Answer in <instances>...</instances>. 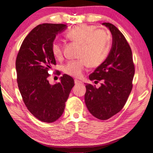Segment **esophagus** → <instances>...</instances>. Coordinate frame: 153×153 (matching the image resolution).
Listing matches in <instances>:
<instances>
[{"label":"esophagus","mask_w":153,"mask_h":153,"mask_svg":"<svg viewBox=\"0 0 153 153\" xmlns=\"http://www.w3.org/2000/svg\"><path fill=\"white\" fill-rule=\"evenodd\" d=\"M74 83L76 85H80V84H82V82L81 81H79V80H78V79H75L74 80Z\"/></svg>","instance_id":"34e87169"}]
</instances>
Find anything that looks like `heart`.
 I'll list each match as a JSON object with an SVG mask.
<instances>
[{
	"mask_svg": "<svg viewBox=\"0 0 153 153\" xmlns=\"http://www.w3.org/2000/svg\"><path fill=\"white\" fill-rule=\"evenodd\" d=\"M66 37L81 45L77 60H71L64 66V71L74 77H80L88 65L100 66L108 57L111 48V37L105 29H97L89 25H80L67 32ZM52 52L56 57H60L63 46L60 42L54 40L52 44Z\"/></svg>",
	"mask_w": 153,
	"mask_h": 153,
	"instance_id": "1",
	"label": "heart"
}]
</instances>
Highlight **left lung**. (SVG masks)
Listing matches in <instances>:
<instances>
[{"label":"left lung","instance_id":"1","mask_svg":"<svg viewBox=\"0 0 153 153\" xmlns=\"http://www.w3.org/2000/svg\"><path fill=\"white\" fill-rule=\"evenodd\" d=\"M102 25L111 32L112 46L105 61L89 75L95 83L101 81V86L85 85V101L93 116L105 120L124 108L132 89L135 70L132 50L124 35L113 24Z\"/></svg>","mask_w":153,"mask_h":153}]
</instances>
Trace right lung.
<instances>
[{
  "label": "right lung",
  "mask_w": 153,
  "mask_h": 153,
  "mask_svg": "<svg viewBox=\"0 0 153 153\" xmlns=\"http://www.w3.org/2000/svg\"><path fill=\"white\" fill-rule=\"evenodd\" d=\"M64 24L43 23L32 29L23 40L16 59L18 87L28 110L37 119L51 123L63 114L74 81L63 74L60 82L50 84L48 70L56 65L52 44Z\"/></svg>",
  "instance_id": "right-lung-1"
}]
</instances>
